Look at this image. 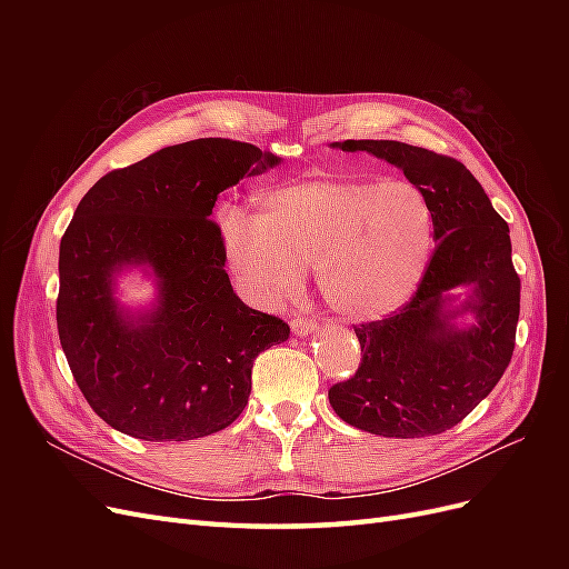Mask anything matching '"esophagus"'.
<instances>
[{
  "instance_id": "obj_1",
  "label": "esophagus",
  "mask_w": 569,
  "mask_h": 569,
  "mask_svg": "<svg viewBox=\"0 0 569 569\" xmlns=\"http://www.w3.org/2000/svg\"><path fill=\"white\" fill-rule=\"evenodd\" d=\"M318 330V322L316 320H308V318H295L291 320V332L297 337H308Z\"/></svg>"
}]
</instances>
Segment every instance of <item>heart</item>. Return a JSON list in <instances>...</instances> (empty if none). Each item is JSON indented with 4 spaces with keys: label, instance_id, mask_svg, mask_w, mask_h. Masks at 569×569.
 I'll return each mask as SVG.
<instances>
[{
    "label": "heart",
    "instance_id": "1",
    "mask_svg": "<svg viewBox=\"0 0 569 569\" xmlns=\"http://www.w3.org/2000/svg\"><path fill=\"white\" fill-rule=\"evenodd\" d=\"M226 258L244 295L274 308L318 270L322 299L349 320L382 318L420 287L435 242V218L410 180L308 178L272 189L258 216H218Z\"/></svg>",
    "mask_w": 569,
    "mask_h": 569
}]
</instances>
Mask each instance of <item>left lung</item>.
<instances>
[{
    "instance_id": "1",
    "label": "left lung",
    "mask_w": 569,
    "mask_h": 569,
    "mask_svg": "<svg viewBox=\"0 0 569 569\" xmlns=\"http://www.w3.org/2000/svg\"><path fill=\"white\" fill-rule=\"evenodd\" d=\"M416 182L435 218L437 247L412 299L385 320L356 327L360 366L330 389L337 416L370 435L416 439L441 435L485 401L515 349L520 278L508 222L460 161L393 140H343ZM465 286L458 300L450 289ZM470 312L476 320L458 326Z\"/></svg>"
}]
</instances>
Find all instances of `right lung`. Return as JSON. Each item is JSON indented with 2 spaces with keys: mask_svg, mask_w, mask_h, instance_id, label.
<instances>
[{
  "mask_svg": "<svg viewBox=\"0 0 569 569\" xmlns=\"http://www.w3.org/2000/svg\"><path fill=\"white\" fill-rule=\"evenodd\" d=\"M280 161L203 137L111 170L78 203L59 249V339L82 396L118 432L189 441L242 416L256 356L287 341L289 325L234 295L209 216L222 189ZM126 267L158 280L142 312L114 299Z\"/></svg>",
  "mask_w": 569,
  "mask_h": 569,
  "instance_id": "add662e5",
  "label": "right lung"
}]
</instances>
